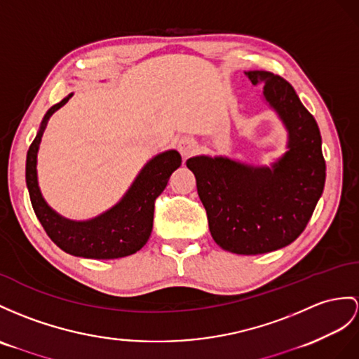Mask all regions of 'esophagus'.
I'll return each mask as SVG.
<instances>
[{
  "label": "esophagus",
  "instance_id": "obj_1",
  "mask_svg": "<svg viewBox=\"0 0 359 359\" xmlns=\"http://www.w3.org/2000/svg\"><path fill=\"white\" fill-rule=\"evenodd\" d=\"M178 151L181 152L182 156H184V158H189V156H191L198 151V144H196L195 140L182 138L181 142L178 143Z\"/></svg>",
  "mask_w": 359,
  "mask_h": 359
}]
</instances>
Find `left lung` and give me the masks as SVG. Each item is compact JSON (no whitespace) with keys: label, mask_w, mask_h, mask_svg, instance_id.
<instances>
[{"label":"left lung","mask_w":359,"mask_h":359,"mask_svg":"<svg viewBox=\"0 0 359 359\" xmlns=\"http://www.w3.org/2000/svg\"><path fill=\"white\" fill-rule=\"evenodd\" d=\"M245 74L252 85H264L265 102L287 130V151L271 168L207 155L186 164L215 242L251 256L290 245L303 233L325 189L326 163L317 121L291 83L262 69Z\"/></svg>","instance_id":"8db88e82"}]
</instances>
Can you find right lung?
Returning a JSON list of instances; mask_svg holds the SVG:
<instances>
[{
    "instance_id": "1",
    "label": "right lung",
    "mask_w": 359,
    "mask_h": 359,
    "mask_svg": "<svg viewBox=\"0 0 359 359\" xmlns=\"http://www.w3.org/2000/svg\"><path fill=\"white\" fill-rule=\"evenodd\" d=\"M73 94L51 107L41 121V128L29 147L25 161L32 207L48 238L65 252L85 259H118L142 250L152 233L155 199L168 186L170 175L181 165L177 151L158 154L140 170L133 186L108 212L88 221H72L51 208L38 186L36 160L39 143L50 117L62 108Z\"/></svg>"
}]
</instances>
